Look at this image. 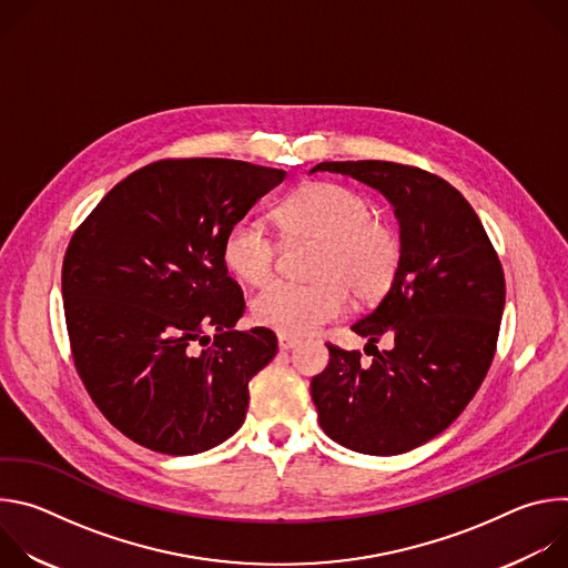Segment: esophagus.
I'll list each match as a JSON object with an SVG mask.
<instances>
[{
	"label": "esophagus",
	"instance_id": "34e87169",
	"mask_svg": "<svg viewBox=\"0 0 568 568\" xmlns=\"http://www.w3.org/2000/svg\"><path fill=\"white\" fill-rule=\"evenodd\" d=\"M301 339L298 337H290V335H278V348L281 351H290L294 346H298Z\"/></svg>",
	"mask_w": 568,
	"mask_h": 568
}]
</instances>
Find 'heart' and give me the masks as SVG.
Instances as JSON below:
<instances>
[{
    "label": "heart",
    "mask_w": 568,
    "mask_h": 568,
    "mask_svg": "<svg viewBox=\"0 0 568 568\" xmlns=\"http://www.w3.org/2000/svg\"><path fill=\"white\" fill-rule=\"evenodd\" d=\"M281 231L290 242L312 240L314 283H270L252 303L258 326L301 337L344 314L348 292L357 303H375L393 287L402 267L399 233L375 217L373 202L342 184L316 182L298 189L278 206ZM278 237L265 222H235L222 245L231 274L263 285L276 270Z\"/></svg>",
    "instance_id": "obj_1"
}]
</instances>
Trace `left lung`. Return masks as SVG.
<instances>
[{"instance_id":"8db88e82","label":"left lung","mask_w":568,"mask_h":568,"mask_svg":"<svg viewBox=\"0 0 568 568\" xmlns=\"http://www.w3.org/2000/svg\"><path fill=\"white\" fill-rule=\"evenodd\" d=\"M314 171L351 175L395 209L402 267L353 331L390 351L328 344L326 371L310 393L318 425L335 443L393 456L425 445L467 407L488 373L501 326L506 281L499 256L469 202L443 178L393 161H323Z\"/></svg>"}]
</instances>
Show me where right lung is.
<instances>
[{
	"label": "right lung",
	"mask_w": 568,
	"mask_h": 568,
	"mask_svg": "<svg viewBox=\"0 0 568 568\" xmlns=\"http://www.w3.org/2000/svg\"><path fill=\"white\" fill-rule=\"evenodd\" d=\"M285 171L235 159H161L119 182L75 229L62 263L75 371L130 440L171 456L206 452L245 423L250 379L276 351L240 333L226 231Z\"/></svg>",
	"instance_id": "obj_1"
}]
</instances>
